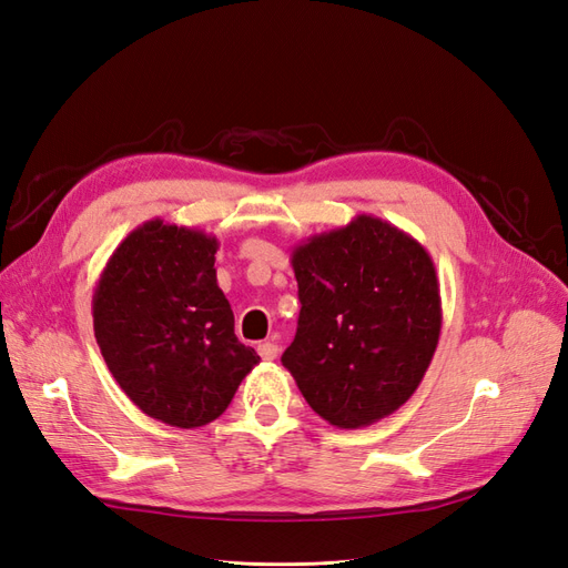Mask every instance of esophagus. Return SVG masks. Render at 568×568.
<instances>
[{
	"mask_svg": "<svg viewBox=\"0 0 568 568\" xmlns=\"http://www.w3.org/2000/svg\"><path fill=\"white\" fill-rule=\"evenodd\" d=\"M257 354L263 361H274L280 356V346L272 344V342H263V344H257Z\"/></svg>",
	"mask_w": 568,
	"mask_h": 568,
	"instance_id": "esophagus-1",
	"label": "esophagus"
}]
</instances>
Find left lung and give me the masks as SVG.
<instances>
[{
	"instance_id": "left-lung-1",
	"label": "left lung",
	"mask_w": 568,
	"mask_h": 568,
	"mask_svg": "<svg viewBox=\"0 0 568 568\" xmlns=\"http://www.w3.org/2000/svg\"><path fill=\"white\" fill-rule=\"evenodd\" d=\"M301 315L282 363L329 425L387 418L418 389L442 329L430 253L394 224L358 214L291 253Z\"/></svg>"
}]
</instances>
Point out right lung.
I'll use <instances>...</instances> for the list:
<instances>
[{"label":"right lung","mask_w":568,"mask_h":568,"mask_svg":"<svg viewBox=\"0 0 568 568\" xmlns=\"http://www.w3.org/2000/svg\"><path fill=\"white\" fill-rule=\"evenodd\" d=\"M217 248L201 229L150 220L119 243L93 294L95 339L119 387L183 430L220 418L260 363L234 334Z\"/></svg>","instance_id":"1"}]
</instances>
